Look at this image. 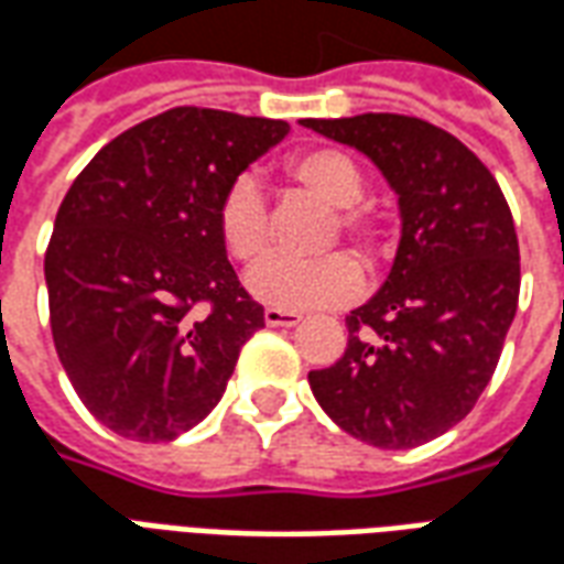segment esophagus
<instances>
[{
	"mask_svg": "<svg viewBox=\"0 0 564 564\" xmlns=\"http://www.w3.org/2000/svg\"><path fill=\"white\" fill-rule=\"evenodd\" d=\"M265 326H299L302 323V314L295 311H281V307H265Z\"/></svg>",
	"mask_w": 564,
	"mask_h": 564,
	"instance_id": "1",
	"label": "esophagus"
}]
</instances>
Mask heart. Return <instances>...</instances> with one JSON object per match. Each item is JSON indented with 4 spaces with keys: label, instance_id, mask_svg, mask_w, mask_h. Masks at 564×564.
Instances as JSON below:
<instances>
[{
    "label": "heart",
    "instance_id": "obj_1",
    "mask_svg": "<svg viewBox=\"0 0 564 564\" xmlns=\"http://www.w3.org/2000/svg\"><path fill=\"white\" fill-rule=\"evenodd\" d=\"M283 174L302 193L314 196L323 205L335 208L326 245L338 241L341 229L366 257V262H380L390 250V223L387 214L375 205L359 202L366 193V174L338 148H307L293 153ZM217 232L223 247L241 262L253 259L269 245V210L265 198L253 177H235L226 186L217 205ZM247 290L259 302L281 311H314L350 302L362 290V269L347 253L290 262V259H262L247 271Z\"/></svg>",
    "mask_w": 564,
    "mask_h": 564
}]
</instances>
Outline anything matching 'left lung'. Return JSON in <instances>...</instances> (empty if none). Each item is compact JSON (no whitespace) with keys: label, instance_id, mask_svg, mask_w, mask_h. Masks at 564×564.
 Listing matches in <instances>:
<instances>
[{"label":"left lung","instance_id":"1","mask_svg":"<svg viewBox=\"0 0 564 564\" xmlns=\"http://www.w3.org/2000/svg\"><path fill=\"white\" fill-rule=\"evenodd\" d=\"M375 162L399 196L390 278L347 314V350L307 375L347 435L411 449L471 414L520 302V245L498 181L456 135L404 115L302 120Z\"/></svg>","mask_w":564,"mask_h":564}]
</instances>
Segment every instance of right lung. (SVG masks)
Masks as SVG:
<instances>
[{"mask_svg": "<svg viewBox=\"0 0 564 564\" xmlns=\"http://www.w3.org/2000/svg\"><path fill=\"white\" fill-rule=\"evenodd\" d=\"M286 132L184 105L108 141L68 186L44 253L51 332L78 399L117 435L156 444L202 423L265 326L217 205Z\"/></svg>", "mask_w": 564, "mask_h": 564, "instance_id": "add662e5", "label": "right lung"}]
</instances>
